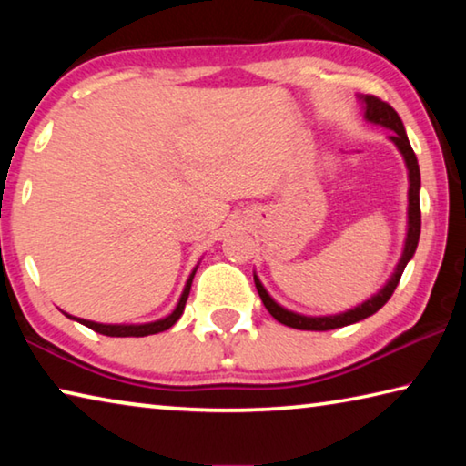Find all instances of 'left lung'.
<instances>
[{
  "label": "left lung",
  "instance_id": "obj_1",
  "mask_svg": "<svg viewBox=\"0 0 466 466\" xmlns=\"http://www.w3.org/2000/svg\"><path fill=\"white\" fill-rule=\"evenodd\" d=\"M360 100H361V105H364V119L366 121L374 123V125H380V127H386V129L392 131L389 139L392 141L394 146H397L399 152L403 154L405 167L409 170V209H407L409 222H407V238H405L403 255H400L399 263H397V269H394V273L390 275V279L384 283V288L380 291H376V294L372 298H368L366 302L358 304L356 309L339 312V314H329V317H306V314H298V312H291L288 309H283V306H279L269 294H267V289L263 288L261 279H258L255 275V286H257L258 296H261V299H263L265 309L269 310V314L275 320H279L281 325L291 327V329L330 330V329L353 325V322L372 317L374 312L380 310L382 306L389 302L392 291L397 289L400 275H403L407 263L411 261V257L415 255L417 242H420V232H421V209H420L421 177H420V164H417L413 147H411V144H409V137L405 133L403 121H400L397 110H394L390 105H386V102H382L380 98L370 96V94H366V96H360Z\"/></svg>",
  "mask_w": 466,
  "mask_h": 466
}]
</instances>
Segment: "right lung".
<instances>
[{
	"label": "right lung",
	"mask_w": 466,
	"mask_h": 466,
	"mask_svg": "<svg viewBox=\"0 0 466 466\" xmlns=\"http://www.w3.org/2000/svg\"><path fill=\"white\" fill-rule=\"evenodd\" d=\"M195 271H197V267L193 269V273L188 275V279L185 283L183 294H180L177 309L172 310L167 319H160V320H154V322H144V325H102V322H94V320L72 317V314H66V317L72 319V320L82 322L84 327H88L92 330H96V333L106 335V337H146V335L162 333V330H167V329H170L172 325H175V322L180 319V314H183L185 304H187V298H188V291H191V283H193V278H195Z\"/></svg>",
	"instance_id": "add662e5"
}]
</instances>
